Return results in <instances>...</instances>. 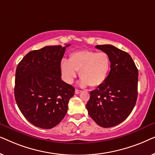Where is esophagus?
<instances>
[{
	"mask_svg": "<svg viewBox=\"0 0 155 155\" xmlns=\"http://www.w3.org/2000/svg\"><path fill=\"white\" fill-rule=\"evenodd\" d=\"M81 92H82L81 90H78V89H76L75 91V93L76 94H80V93Z\"/></svg>",
	"mask_w": 155,
	"mask_h": 155,
	"instance_id": "obj_1",
	"label": "esophagus"
}]
</instances>
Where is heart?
<instances>
[{
  "instance_id": "1",
  "label": "heart",
  "mask_w": 155,
  "mask_h": 155,
  "mask_svg": "<svg viewBox=\"0 0 155 155\" xmlns=\"http://www.w3.org/2000/svg\"><path fill=\"white\" fill-rule=\"evenodd\" d=\"M61 76L67 83H72L80 71L82 86L99 87L104 83L111 70V59L105 52L80 50L71 53L69 59L60 63Z\"/></svg>"
}]
</instances>
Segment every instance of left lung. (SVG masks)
Returning <instances> with one entry per match:
<instances>
[{"label":"left lung","instance_id":"8db88e82","mask_svg":"<svg viewBox=\"0 0 155 155\" xmlns=\"http://www.w3.org/2000/svg\"><path fill=\"white\" fill-rule=\"evenodd\" d=\"M95 47L109 54L111 71L104 83L91 91L86 108L97 124L110 128L126 120L135 107L138 71L128 53L110 44Z\"/></svg>","mask_w":155,"mask_h":155}]
</instances>
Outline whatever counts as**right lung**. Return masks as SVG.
Returning a JSON list of instances; mask_svg holds the SVG:
<instances>
[{
  "mask_svg": "<svg viewBox=\"0 0 155 155\" xmlns=\"http://www.w3.org/2000/svg\"><path fill=\"white\" fill-rule=\"evenodd\" d=\"M70 45L31 51L17 67L16 103L25 118L40 128H52L63 120L75 93V88L61 78L60 63Z\"/></svg>",
  "mask_w": 155,
  "mask_h": 155,
  "instance_id": "obj_1",
  "label": "right lung"
}]
</instances>
